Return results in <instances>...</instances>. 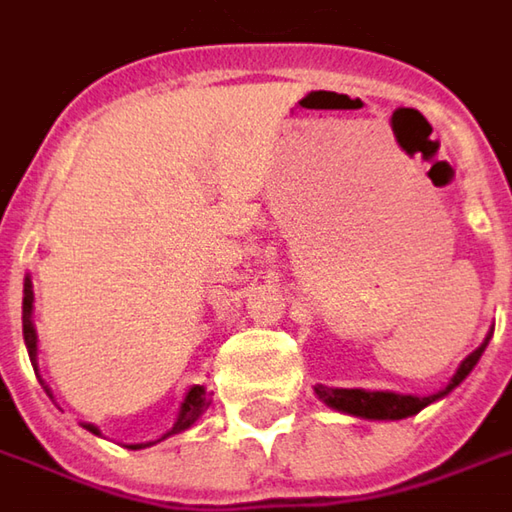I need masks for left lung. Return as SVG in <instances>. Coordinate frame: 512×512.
<instances>
[{
  "label": "left lung",
  "instance_id": "left-lung-1",
  "mask_svg": "<svg viewBox=\"0 0 512 512\" xmlns=\"http://www.w3.org/2000/svg\"><path fill=\"white\" fill-rule=\"evenodd\" d=\"M490 342V336L484 339V345L475 347L464 362L461 368L455 371L452 382L437 391L432 397H411V394H391V391H362V388H327V385H316V394L327 403V406L339 408L345 414H356V417H368V420H403V417H411L417 414L420 408H426L429 403H435L440 397H446L455 385H461L469 371L478 365L484 347Z\"/></svg>",
  "mask_w": 512,
  "mask_h": 512
}]
</instances>
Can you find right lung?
I'll list each match as a JSON object with an SVG mask.
<instances>
[{"label": "right lung", "mask_w": 512, "mask_h": 512, "mask_svg": "<svg viewBox=\"0 0 512 512\" xmlns=\"http://www.w3.org/2000/svg\"><path fill=\"white\" fill-rule=\"evenodd\" d=\"M31 310H34V289H31V281L25 278V295H22V336H25V347H28L31 362L37 365V330H34V321H31ZM208 403H211V391H205V385H194V388L188 391L185 403H182L179 420L173 423V429H170L167 435H176V432L191 429L196 420H199V414L208 408ZM86 429L98 435V429H95V426H86ZM133 449H138V446H133Z\"/></svg>", "instance_id": "1"}]
</instances>
